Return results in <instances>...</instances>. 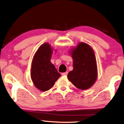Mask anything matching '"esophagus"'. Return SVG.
Here are the masks:
<instances>
[{"instance_id": "34e87169", "label": "esophagus", "mask_w": 124, "mask_h": 124, "mask_svg": "<svg viewBox=\"0 0 124 124\" xmlns=\"http://www.w3.org/2000/svg\"><path fill=\"white\" fill-rule=\"evenodd\" d=\"M67 74H68V72H63V73H62V75H63V76H66V75H67Z\"/></svg>"}]
</instances>
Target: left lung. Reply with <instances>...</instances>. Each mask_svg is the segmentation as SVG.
Returning a JSON list of instances; mask_svg holds the SVG:
<instances>
[{
  "label": "left lung",
  "mask_w": 124,
  "mask_h": 124,
  "mask_svg": "<svg viewBox=\"0 0 124 124\" xmlns=\"http://www.w3.org/2000/svg\"><path fill=\"white\" fill-rule=\"evenodd\" d=\"M73 70L67 78L77 88L85 90L95 83L98 78L96 60L93 49L85 42H80L71 50Z\"/></svg>",
  "instance_id": "8db88e82"
}]
</instances>
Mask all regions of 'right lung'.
Instances as JSON below:
<instances>
[{"instance_id": "1", "label": "right lung", "mask_w": 124, "mask_h": 124, "mask_svg": "<svg viewBox=\"0 0 124 124\" xmlns=\"http://www.w3.org/2000/svg\"><path fill=\"white\" fill-rule=\"evenodd\" d=\"M52 53L51 45L44 43L40 46L33 58L31 79L36 88L41 91L50 90L61 76L50 62Z\"/></svg>"}]
</instances>
